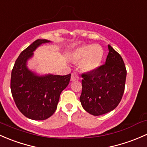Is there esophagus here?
Listing matches in <instances>:
<instances>
[{"instance_id": "1", "label": "esophagus", "mask_w": 147, "mask_h": 147, "mask_svg": "<svg viewBox=\"0 0 147 147\" xmlns=\"http://www.w3.org/2000/svg\"><path fill=\"white\" fill-rule=\"evenodd\" d=\"M79 79V75H78V73H72L71 74V81H78Z\"/></svg>"}]
</instances>
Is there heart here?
Returning a JSON list of instances; mask_svg holds the SVG:
<instances>
[{"mask_svg": "<svg viewBox=\"0 0 147 147\" xmlns=\"http://www.w3.org/2000/svg\"><path fill=\"white\" fill-rule=\"evenodd\" d=\"M103 56L102 47L98 45H84L77 48L72 54V58L81 62V68L86 71H92L100 64Z\"/></svg>", "mask_w": 147, "mask_h": 147, "instance_id": "heart-1", "label": "heart"}]
</instances>
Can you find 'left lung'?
<instances>
[{"label": "left lung", "instance_id": "1", "mask_svg": "<svg viewBox=\"0 0 147 147\" xmlns=\"http://www.w3.org/2000/svg\"><path fill=\"white\" fill-rule=\"evenodd\" d=\"M109 52L105 64L91 72L81 74L82 107L95 116L114 110L125 91L127 70L119 53L108 45Z\"/></svg>", "mask_w": 147, "mask_h": 147}]
</instances>
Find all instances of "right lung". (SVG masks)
<instances>
[{
  "label": "right lung",
  "instance_id": "obj_1",
  "mask_svg": "<svg viewBox=\"0 0 147 147\" xmlns=\"http://www.w3.org/2000/svg\"><path fill=\"white\" fill-rule=\"evenodd\" d=\"M47 40H37L20 53L11 73L10 89L18 110L25 117L44 120L51 117L57 107L60 94L69 84L71 74L39 76L28 70L27 61L33 51Z\"/></svg>",
  "mask_w": 147,
  "mask_h": 147
}]
</instances>
